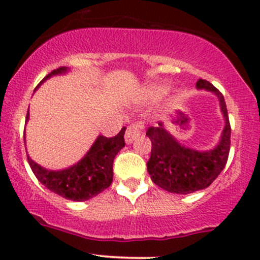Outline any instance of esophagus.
Instances as JSON below:
<instances>
[{
	"instance_id": "obj_1",
	"label": "esophagus",
	"mask_w": 260,
	"mask_h": 260,
	"mask_svg": "<svg viewBox=\"0 0 260 260\" xmlns=\"http://www.w3.org/2000/svg\"><path fill=\"white\" fill-rule=\"evenodd\" d=\"M140 135H141V125L136 124V123L129 124L127 127V131H125V136H124L125 143H127V145H131V143H132Z\"/></svg>"
}]
</instances>
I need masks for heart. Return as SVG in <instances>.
Masks as SVG:
<instances>
[{"mask_svg": "<svg viewBox=\"0 0 260 260\" xmlns=\"http://www.w3.org/2000/svg\"><path fill=\"white\" fill-rule=\"evenodd\" d=\"M167 90H169V86L167 85H157L152 89V94H153L154 96H161L164 95V94H166Z\"/></svg>", "mask_w": 260, "mask_h": 260, "instance_id": "b5f03b06", "label": "heart"}]
</instances>
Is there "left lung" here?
Instances as JSON below:
<instances>
[{"label":"left lung","instance_id":"1","mask_svg":"<svg viewBox=\"0 0 260 260\" xmlns=\"http://www.w3.org/2000/svg\"><path fill=\"white\" fill-rule=\"evenodd\" d=\"M196 86L212 91L219 98L224 115L225 127L214 149L201 152L181 145L162 122H158L157 127H149L146 132L152 142L151 157L147 162L151 180L164 190L180 195L209 187L224 170L230 151L232 128L224 95L205 79H199Z\"/></svg>","mask_w":260,"mask_h":260}]
</instances>
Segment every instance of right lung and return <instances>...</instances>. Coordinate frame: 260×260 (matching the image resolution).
<instances>
[{
  "instance_id": "add662e5",
  "label": "right lung",
  "mask_w": 260,
  "mask_h": 260,
  "mask_svg": "<svg viewBox=\"0 0 260 260\" xmlns=\"http://www.w3.org/2000/svg\"><path fill=\"white\" fill-rule=\"evenodd\" d=\"M68 68L61 67L52 70L43 80L44 83L52 75L67 73ZM39 84V85H40ZM38 85V86H39ZM28 119V111L26 122ZM125 127L114 137L99 136L88 153L78 164L60 171L46 170L34 162L27 154V161L36 179L51 192L57 193L68 200L85 201L94 198L109 187L113 181V161L118 152L124 147Z\"/></svg>"
}]
</instances>
